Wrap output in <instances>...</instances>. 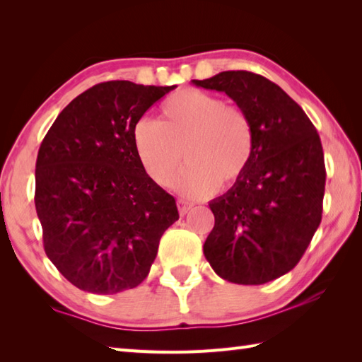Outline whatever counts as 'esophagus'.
Segmentation results:
<instances>
[{
	"label": "esophagus",
	"instance_id": "obj_1",
	"mask_svg": "<svg viewBox=\"0 0 362 362\" xmlns=\"http://www.w3.org/2000/svg\"><path fill=\"white\" fill-rule=\"evenodd\" d=\"M192 207H194V203H189L186 199H178V209L181 215H186Z\"/></svg>",
	"mask_w": 362,
	"mask_h": 362
}]
</instances>
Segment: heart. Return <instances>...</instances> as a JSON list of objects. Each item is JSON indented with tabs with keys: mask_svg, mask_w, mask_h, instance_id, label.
<instances>
[{
	"mask_svg": "<svg viewBox=\"0 0 362 362\" xmlns=\"http://www.w3.org/2000/svg\"><path fill=\"white\" fill-rule=\"evenodd\" d=\"M159 120L142 117L133 127L136 158L160 187L172 184L189 198L215 194L221 182L235 184L251 165L255 151L252 120L245 110L195 88H186L160 103Z\"/></svg>",
	"mask_w": 362,
	"mask_h": 362,
	"instance_id": "b5f03b06",
	"label": "heart"
}]
</instances>
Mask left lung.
<instances>
[{
    "label": "left lung",
    "instance_id": "obj_1",
    "mask_svg": "<svg viewBox=\"0 0 362 362\" xmlns=\"http://www.w3.org/2000/svg\"><path fill=\"white\" fill-rule=\"evenodd\" d=\"M192 83L226 93L255 132L251 165L209 203L215 226L204 257L228 282H271L299 263L322 218L327 175L319 134L305 111L263 76L223 71Z\"/></svg>",
    "mask_w": 362,
    "mask_h": 362
}]
</instances>
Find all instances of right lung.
<instances>
[{"label":"right lung","mask_w":362,"mask_h":362,"mask_svg":"<svg viewBox=\"0 0 362 362\" xmlns=\"http://www.w3.org/2000/svg\"><path fill=\"white\" fill-rule=\"evenodd\" d=\"M172 86L94 85L55 119L40 146L35 209L47 259L78 290L116 294L148 276L175 198L142 170L133 127Z\"/></svg>","instance_id":"1"}]
</instances>
